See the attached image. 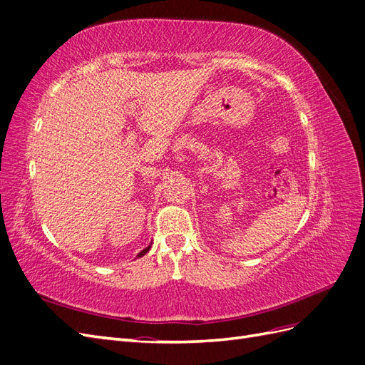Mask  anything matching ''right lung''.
Wrapping results in <instances>:
<instances>
[{"mask_svg": "<svg viewBox=\"0 0 365 365\" xmlns=\"http://www.w3.org/2000/svg\"><path fill=\"white\" fill-rule=\"evenodd\" d=\"M149 250H150V245H149L148 248H145V250H143V251H140V252H138V256H137V257H141V256H145V254H146V252H148Z\"/></svg>", "mask_w": 365, "mask_h": 365, "instance_id": "add662e5", "label": "right lung"}]
</instances>
